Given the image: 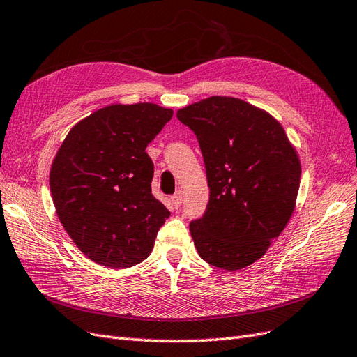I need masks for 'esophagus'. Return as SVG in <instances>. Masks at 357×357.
I'll use <instances>...</instances> for the list:
<instances>
[{
  "instance_id": "34e87169",
  "label": "esophagus",
  "mask_w": 357,
  "mask_h": 357,
  "mask_svg": "<svg viewBox=\"0 0 357 357\" xmlns=\"http://www.w3.org/2000/svg\"><path fill=\"white\" fill-rule=\"evenodd\" d=\"M170 202H172L173 208L178 209L181 206V204H182V193H181V191H178V193H175L170 197Z\"/></svg>"
}]
</instances>
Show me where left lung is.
<instances>
[{
    "label": "left lung",
    "instance_id": "1",
    "mask_svg": "<svg viewBox=\"0 0 357 357\" xmlns=\"http://www.w3.org/2000/svg\"><path fill=\"white\" fill-rule=\"evenodd\" d=\"M204 155L209 202L190 223L200 258L227 271L262 258L294 213L301 166L283 126L238 98L211 96L178 109Z\"/></svg>",
    "mask_w": 357,
    "mask_h": 357
}]
</instances>
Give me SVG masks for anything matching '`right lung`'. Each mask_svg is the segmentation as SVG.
<instances>
[{
	"label": "right lung",
	"mask_w": 357,
	"mask_h": 357,
	"mask_svg": "<svg viewBox=\"0 0 357 357\" xmlns=\"http://www.w3.org/2000/svg\"><path fill=\"white\" fill-rule=\"evenodd\" d=\"M173 116L152 102L112 104L63 140L50 172L59 220L96 264L128 268L149 257L169 209L151 190L148 146Z\"/></svg>",
	"instance_id": "1"
}]
</instances>
